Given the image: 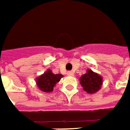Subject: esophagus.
<instances>
[{"instance_id": "34e87169", "label": "esophagus", "mask_w": 130, "mask_h": 130, "mask_svg": "<svg viewBox=\"0 0 130 130\" xmlns=\"http://www.w3.org/2000/svg\"><path fill=\"white\" fill-rule=\"evenodd\" d=\"M67 75L68 76H74V73L72 71H68L67 73Z\"/></svg>"}]
</instances>
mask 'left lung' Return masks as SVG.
Wrapping results in <instances>:
<instances>
[{
	"mask_svg": "<svg viewBox=\"0 0 130 130\" xmlns=\"http://www.w3.org/2000/svg\"><path fill=\"white\" fill-rule=\"evenodd\" d=\"M80 84L84 90L89 94L95 93L99 91L102 84V78L99 74L89 69L87 72L80 78Z\"/></svg>",
	"mask_w": 130,
	"mask_h": 130,
	"instance_id": "1",
	"label": "left lung"
}]
</instances>
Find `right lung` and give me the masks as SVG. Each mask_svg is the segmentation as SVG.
I'll use <instances>...</instances> for the list:
<instances>
[{
	"label": "right lung",
	"mask_w": 130,
	"mask_h": 130,
	"mask_svg": "<svg viewBox=\"0 0 130 130\" xmlns=\"http://www.w3.org/2000/svg\"><path fill=\"white\" fill-rule=\"evenodd\" d=\"M61 77H63L62 74H54L51 70H48L36 79V84L41 91L50 92L54 90V87L59 82Z\"/></svg>",
	"instance_id": "right-lung-1"
}]
</instances>
